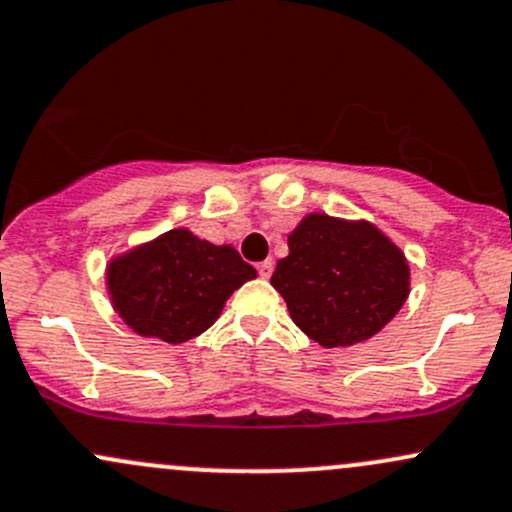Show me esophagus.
I'll return each mask as SVG.
<instances>
[{
  "label": "esophagus",
  "mask_w": 512,
  "mask_h": 512,
  "mask_svg": "<svg viewBox=\"0 0 512 512\" xmlns=\"http://www.w3.org/2000/svg\"><path fill=\"white\" fill-rule=\"evenodd\" d=\"M256 271H258V275H261L263 280H268V278H271V273H273V261H261L256 266Z\"/></svg>",
  "instance_id": "1"
}]
</instances>
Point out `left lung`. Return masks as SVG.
Listing matches in <instances>:
<instances>
[{"label":"left lung","mask_w":512,"mask_h":512,"mask_svg":"<svg viewBox=\"0 0 512 512\" xmlns=\"http://www.w3.org/2000/svg\"><path fill=\"white\" fill-rule=\"evenodd\" d=\"M271 285L290 317L324 348H346L380 333L409 297V263L370 222L312 212L287 237Z\"/></svg>","instance_id":"obj_1"}]
</instances>
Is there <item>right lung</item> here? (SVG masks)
<instances>
[{
    "label": "right lung",
    "mask_w": 512,
    "mask_h": 512,
    "mask_svg": "<svg viewBox=\"0 0 512 512\" xmlns=\"http://www.w3.org/2000/svg\"><path fill=\"white\" fill-rule=\"evenodd\" d=\"M256 278L234 246H215L188 229L116 256L106 268L118 317L140 336L186 343L215 324L234 290Z\"/></svg>",
    "instance_id": "obj_1"
}]
</instances>
